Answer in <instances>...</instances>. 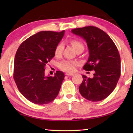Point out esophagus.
I'll return each mask as SVG.
<instances>
[{
	"label": "esophagus",
	"mask_w": 133,
	"mask_h": 133,
	"mask_svg": "<svg viewBox=\"0 0 133 133\" xmlns=\"http://www.w3.org/2000/svg\"><path fill=\"white\" fill-rule=\"evenodd\" d=\"M66 76H71L74 75V73H66Z\"/></svg>",
	"instance_id": "obj_1"
}]
</instances>
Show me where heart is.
Masks as SVG:
<instances>
[{
    "mask_svg": "<svg viewBox=\"0 0 133 133\" xmlns=\"http://www.w3.org/2000/svg\"><path fill=\"white\" fill-rule=\"evenodd\" d=\"M71 44L75 49L76 51L84 50V45L79 40H73L71 42ZM64 49V45L63 43H59L57 45L55 50V55L56 57H59L62 56L63 51ZM77 64V63L75 61H71V60H63L61 62L58 64L59 68L63 71L67 72H72L75 70V66Z\"/></svg>",
    "mask_w": 133,
    "mask_h": 133,
    "instance_id": "1",
    "label": "heart"
}]
</instances>
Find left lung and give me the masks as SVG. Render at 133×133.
Segmentation results:
<instances>
[{"mask_svg": "<svg viewBox=\"0 0 133 133\" xmlns=\"http://www.w3.org/2000/svg\"><path fill=\"white\" fill-rule=\"evenodd\" d=\"M87 43L89 57L83 66L85 70H94L93 77L83 75L79 91L83 97L99 102L107 97L120 77L121 60L116 44L106 33L97 27L86 26L71 30Z\"/></svg>", "mask_w": 133, "mask_h": 133, "instance_id": "left-lung-1", "label": "left lung"}]
</instances>
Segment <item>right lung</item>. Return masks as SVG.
Segmentation results:
<instances>
[{"mask_svg":"<svg viewBox=\"0 0 133 133\" xmlns=\"http://www.w3.org/2000/svg\"><path fill=\"white\" fill-rule=\"evenodd\" d=\"M64 34V30L39 31L24 40L17 49L13 78L19 91L31 103L48 104L58 95L64 73L57 71L52 77L45 76L44 71Z\"/></svg>","mask_w":133,"mask_h":133,"instance_id":"1","label":"right lung"}]
</instances>
